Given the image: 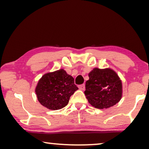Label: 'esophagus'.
I'll list each match as a JSON object with an SVG mask.
<instances>
[{
  "label": "esophagus",
  "instance_id": "obj_1",
  "mask_svg": "<svg viewBox=\"0 0 149 149\" xmlns=\"http://www.w3.org/2000/svg\"><path fill=\"white\" fill-rule=\"evenodd\" d=\"M79 88L81 90H85V84H83V85H79Z\"/></svg>",
  "mask_w": 149,
  "mask_h": 149
}]
</instances>
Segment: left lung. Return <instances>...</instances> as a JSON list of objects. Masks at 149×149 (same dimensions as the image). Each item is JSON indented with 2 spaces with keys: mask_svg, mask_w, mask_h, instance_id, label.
Segmentation results:
<instances>
[{
  "mask_svg": "<svg viewBox=\"0 0 149 149\" xmlns=\"http://www.w3.org/2000/svg\"><path fill=\"white\" fill-rule=\"evenodd\" d=\"M85 83V94L89 103L99 109L113 107L121 100L122 82L117 72L111 68H93Z\"/></svg>",
  "mask_w": 149,
  "mask_h": 149,
  "instance_id": "left-lung-1",
  "label": "left lung"
}]
</instances>
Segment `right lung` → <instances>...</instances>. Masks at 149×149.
Wrapping results in <instances>:
<instances>
[{"label": "right lung", "instance_id": "1", "mask_svg": "<svg viewBox=\"0 0 149 149\" xmlns=\"http://www.w3.org/2000/svg\"><path fill=\"white\" fill-rule=\"evenodd\" d=\"M77 89L74 78L64 69H60L42 75L38 81L35 92L38 102L43 107L55 111L66 107Z\"/></svg>", "mask_w": 149, "mask_h": 149}]
</instances>
